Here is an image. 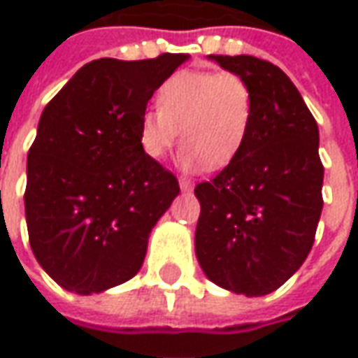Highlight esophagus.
Wrapping results in <instances>:
<instances>
[{"mask_svg": "<svg viewBox=\"0 0 358 358\" xmlns=\"http://www.w3.org/2000/svg\"><path fill=\"white\" fill-rule=\"evenodd\" d=\"M179 187H181V191H191L193 189V183L189 181V179H179Z\"/></svg>", "mask_w": 358, "mask_h": 358, "instance_id": "obj_1", "label": "esophagus"}]
</instances>
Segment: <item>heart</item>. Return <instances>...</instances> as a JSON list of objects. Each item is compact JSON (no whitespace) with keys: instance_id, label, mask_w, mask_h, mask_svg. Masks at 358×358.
I'll return each instance as SVG.
<instances>
[{"instance_id":"1","label":"heart","mask_w":358,"mask_h":358,"mask_svg":"<svg viewBox=\"0 0 358 358\" xmlns=\"http://www.w3.org/2000/svg\"><path fill=\"white\" fill-rule=\"evenodd\" d=\"M159 110L140 117V148L150 159H163L181 136V167L222 169L248 140L254 117L250 84L234 73L181 71L157 92Z\"/></svg>"}]
</instances>
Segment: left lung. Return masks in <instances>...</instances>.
Listing matches in <instances>:
<instances>
[{
	"label": "left lung",
	"instance_id": "8db88e82",
	"mask_svg": "<svg viewBox=\"0 0 358 358\" xmlns=\"http://www.w3.org/2000/svg\"><path fill=\"white\" fill-rule=\"evenodd\" d=\"M242 76L254 117L242 151L195 187V254L213 284L232 294H272L306 262L323 208L319 128L287 74L250 55H208Z\"/></svg>",
	"mask_w": 358,
	"mask_h": 358
}]
</instances>
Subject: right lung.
Masks as SVG:
<instances>
[{"label": "right lung", "mask_w": 358, "mask_h": 358, "mask_svg": "<svg viewBox=\"0 0 358 358\" xmlns=\"http://www.w3.org/2000/svg\"><path fill=\"white\" fill-rule=\"evenodd\" d=\"M187 59H98L43 110L25 218L37 262L64 289L100 294L140 272L151 229L179 195L175 175L143 155L140 117Z\"/></svg>", "instance_id": "1"}]
</instances>
